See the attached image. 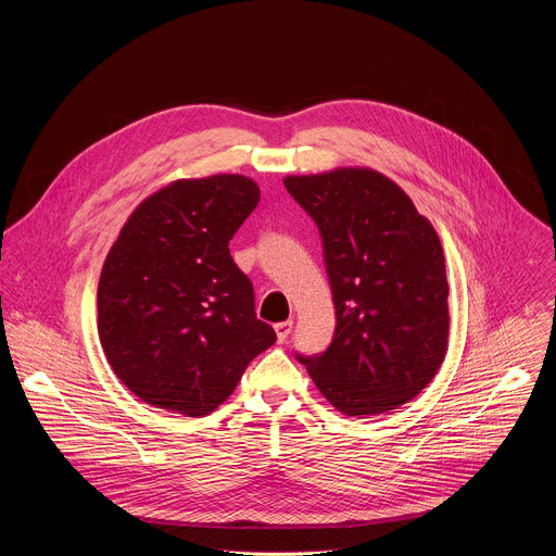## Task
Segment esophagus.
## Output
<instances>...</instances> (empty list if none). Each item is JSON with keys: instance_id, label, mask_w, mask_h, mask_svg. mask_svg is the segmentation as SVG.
Returning a JSON list of instances; mask_svg holds the SVG:
<instances>
[{"instance_id": "obj_1", "label": "esophagus", "mask_w": 556, "mask_h": 556, "mask_svg": "<svg viewBox=\"0 0 556 556\" xmlns=\"http://www.w3.org/2000/svg\"><path fill=\"white\" fill-rule=\"evenodd\" d=\"M275 332H277V341L283 343V341L290 337V332H292V321H281V324H277V326H275Z\"/></svg>"}]
</instances>
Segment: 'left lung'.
I'll return each instance as SVG.
<instances>
[{"label": "left lung", "instance_id": "8db88e82", "mask_svg": "<svg viewBox=\"0 0 556 556\" xmlns=\"http://www.w3.org/2000/svg\"><path fill=\"white\" fill-rule=\"evenodd\" d=\"M283 185L319 226L337 309L330 348L296 354L299 363L345 416L399 409L446 356L448 283L435 228L374 169L288 176Z\"/></svg>", "mask_w": 556, "mask_h": 556}]
</instances>
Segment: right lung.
Here are the masks:
<instances>
[{"label": "right lung", "instance_id": "1", "mask_svg": "<svg viewBox=\"0 0 556 556\" xmlns=\"http://www.w3.org/2000/svg\"><path fill=\"white\" fill-rule=\"evenodd\" d=\"M257 202L247 176L176 180L121 228L99 279V339L114 374L147 405L206 416L277 341L228 251Z\"/></svg>", "mask_w": 556, "mask_h": 556}]
</instances>
